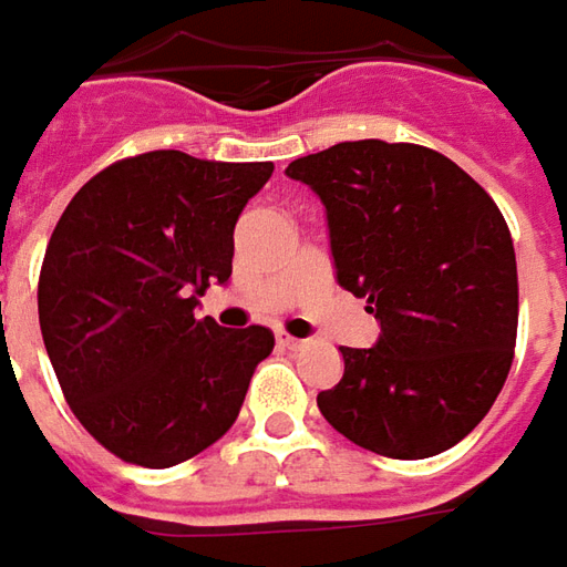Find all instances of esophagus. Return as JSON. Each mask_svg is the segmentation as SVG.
<instances>
[{"mask_svg":"<svg viewBox=\"0 0 567 567\" xmlns=\"http://www.w3.org/2000/svg\"><path fill=\"white\" fill-rule=\"evenodd\" d=\"M276 341H279V344H282V348H288V350H300L303 344H307V341H300V338H291V334H285V332L276 334Z\"/></svg>","mask_w":567,"mask_h":567,"instance_id":"1","label":"esophagus"}]
</instances>
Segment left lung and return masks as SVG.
<instances>
[{
  "instance_id": "left-lung-1",
  "label": "left lung",
  "mask_w": 567,
  "mask_h": 567,
  "mask_svg": "<svg viewBox=\"0 0 567 567\" xmlns=\"http://www.w3.org/2000/svg\"><path fill=\"white\" fill-rule=\"evenodd\" d=\"M285 173L326 204L338 285L381 326L372 348H341L344 375L316 396L319 413L391 460L460 444L515 357L518 269L494 198L410 142H338Z\"/></svg>"
}]
</instances>
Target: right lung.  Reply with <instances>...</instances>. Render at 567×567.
<instances>
[{
	"label": "right lung",
	"instance_id": "1",
	"mask_svg": "<svg viewBox=\"0 0 567 567\" xmlns=\"http://www.w3.org/2000/svg\"><path fill=\"white\" fill-rule=\"evenodd\" d=\"M269 176V161L145 152L95 173L58 219L37 291L42 341L80 425L123 462L198 456L272 353L264 326L195 319L233 276L235 223Z\"/></svg>",
	"mask_w": 567,
	"mask_h": 567
}]
</instances>
